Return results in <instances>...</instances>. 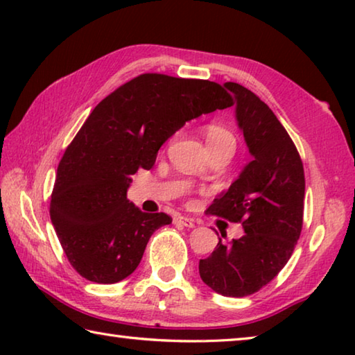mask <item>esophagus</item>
<instances>
[{
  "label": "esophagus",
  "instance_id": "obj_1",
  "mask_svg": "<svg viewBox=\"0 0 355 355\" xmlns=\"http://www.w3.org/2000/svg\"><path fill=\"white\" fill-rule=\"evenodd\" d=\"M173 222H175V224L183 225V227H188V228L196 227V222L191 218H186V216H175V218H173Z\"/></svg>",
  "mask_w": 355,
  "mask_h": 355
}]
</instances>
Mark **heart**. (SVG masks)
I'll list each match as a JSON object with an SVG mask.
<instances>
[{
  "label": "heart",
  "instance_id": "b5f03b06",
  "mask_svg": "<svg viewBox=\"0 0 355 355\" xmlns=\"http://www.w3.org/2000/svg\"><path fill=\"white\" fill-rule=\"evenodd\" d=\"M205 135H207V144L209 148L222 147V146H233V147L236 146L235 136H233L225 127H222V125H216V123L208 125L205 130Z\"/></svg>",
  "mask_w": 355,
  "mask_h": 355
}]
</instances>
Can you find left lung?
<instances>
[{"instance_id": "obj_1", "label": "left lung", "mask_w": 355, "mask_h": 355, "mask_svg": "<svg viewBox=\"0 0 355 355\" xmlns=\"http://www.w3.org/2000/svg\"><path fill=\"white\" fill-rule=\"evenodd\" d=\"M224 86L235 97V114L252 161L209 214L241 222L244 235L199 263L213 291L243 297L268 285L290 260L302 230L305 177L297 148L269 106L238 83Z\"/></svg>"}]
</instances>
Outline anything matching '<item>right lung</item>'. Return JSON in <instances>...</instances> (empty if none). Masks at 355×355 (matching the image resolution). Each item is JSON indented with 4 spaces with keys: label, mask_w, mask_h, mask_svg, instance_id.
I'll return each instance as SVG.
<instances>
[{
    "label": "right lung",
    "mask_w": 355,
    "mask_h": 355,
    "mask_svg": "<svg viewBox=\"0 0 355 355\" xmlns=\"http://www.w3.org/2000/svg\"><path fill=\"white\" fill-rule=\"evenodd\" d=\"M232 106L218 83L144 73L94 107L58 166L53 227L75 271L95 284L135 272L150 236L171 224L127 199L131 175L152 169L159 147L186 122Z\"/></svg>",
    "instance_id": "obj_1"
}]
</instances>
